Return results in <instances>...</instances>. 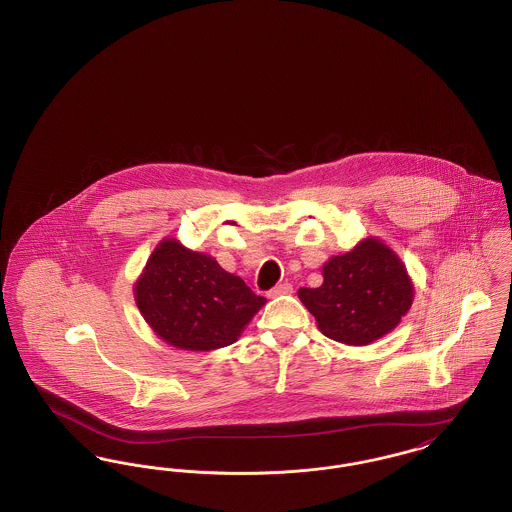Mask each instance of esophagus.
Listing matches in <instances>:
<instances>
[{
	"mask_svg": "<svg viewBox=\"0 0 512 512\" xmlns=\"http://www.w3.org/2000/svg\"><path fill=\"white\" fill-rule=\"evenodd\" d=\"M288 293H293L292 284L284 282V284L274 286V288L268 292V297H278V295H288Z\"/></svg>",
	"mask_w": 512,
	"mask_h": 512,
	"instance_id": "obj_1",
	"label": "esophagus"
}]
</instances>
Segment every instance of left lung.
Here are the masks:
<instances>
[{"mask_svg": "<svg viewBox=\"0 0 512 512\" xmlns=\"http://www.w3.org/2000/svg\"><path fill=\"white\" fill-rule=\"evenodd\" d=\"M320 288L299 299L318 330L345 345H368L391 332L413 305L414 288L401 259L378 238H366L322 267Z\"/></svg>", "mask_w": 512, "mask_h": 512, "instance_id": "8db88e82", "label": "left lung"}]
</instances>
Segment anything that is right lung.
<instances>
[{
	"mask_svg": "<svg viewBox=\"0 0 512 512\" xmlns=\"http://www.w3.org/2000/svg\"><path fill=\"white\" fill-rule=\"evenodd\" d=\"M134 297L151 330L186 351H213L234 343L267 303L213 257L186 249L174 238L155 247Z\"/></svg>",
	"mask_w": 512,
	"mask_h": 512,
	"instance_id": "obj_1",
	"label": "right lung"
}]
</instances>
